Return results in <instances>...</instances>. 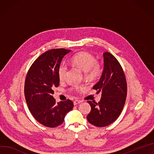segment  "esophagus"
Instances as JSON below:
<instances>
[{
	"mask_svg": "<svg viewBox=\"0 0 154 154\" xmlns=\"http://www.w3.org/2000/svg\"><path fill=\"white\" fill-rule=\"evenodd\" d=\"M80 103H82V101H80V100H75V101H74V105H77V104H80Z\"/></svg>",
	"mask_w": 154,
	"mask_h": 154,
	"instance_id": "obj_1",
	"label": "esophagus"
}]
</instances>
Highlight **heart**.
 <instances>
[{
    "instance_id": "obj_1",
    "label": "heart",
    "mask_w": 154,
    "mask_h": 154,
    "mask_svg": "<svg viewBox=\"0 0 154 154\" xmlns=\"http://www.w3.org/2000/svg\"><path fill=\"white\" fill-rule=\"evenodd\" d=\"M71 63L84 72V77L89 81L98 79L102 73L101 64L93 55L86 51H80L75 53L71 59ZM67 71V66L64 63H61L58 69V75L60 80H63ZM83 89L82 87L75 86L71 90L78 92Z\"/></svg>"
}]
</instances>
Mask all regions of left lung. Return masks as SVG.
<instances>
[{"label": "left lung", "mask_w": 154, "mask_h": 154, "mask_svg": "<svg viewBox=\"0 0 154 154\" xmlns=\"http://www.w3.org/2000/svg\"><path fill=\"white\" fill-rule=\"evenodd\" d=\"M104 70L102 75L93 87L101 91L99 103L88 101L91 111L87 118L90 123L103 127L117 120L123 109L127 94V83L122 67L114 55L103 53Z\"/></svg>", "instance_id": "obj_1"}]
</instances>
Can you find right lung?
Masks as SVG:
<instances>
[{
  "mask_svg": "<svg viewBox=\"0 0 154 154\" xmlns=\"http://www.w3.org/2000/svg\"><path fill=\"white\" fill-rule=\"evenodd\" d=\"M71 51L64 48L47 51L35 60L26 75V103L35 119L47 127L54 128L62 124L66 114L74 107L71 100L57 103L52 96V88L60 85L58 67L63 57Z\"/></svg>",
  "mask_w": 154,
  "mask_h": 154,
  "instance_id": "add662e5",
  "label": "right lung"
}]
</instances>
